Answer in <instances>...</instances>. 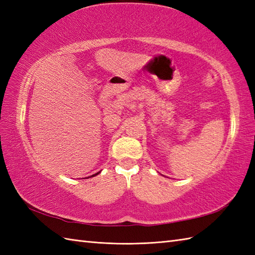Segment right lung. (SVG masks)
<instances>
[{"instance_id": "1", "label": "right lung", "mask_w": 255, "mask_h": 255, "mask_svg": "<svg viewBox=\"0 0 255 255\" xmlns=\"http://www.w3.org/2000/svg\"><path fill=\"white\" fill-rule=\"evenodd\" d=\"M100 173H101V171H100V172H97V173H95V174H93V175H91V177H93V176H96L97 174H100Z\"/></svg>"}]
</instances>
